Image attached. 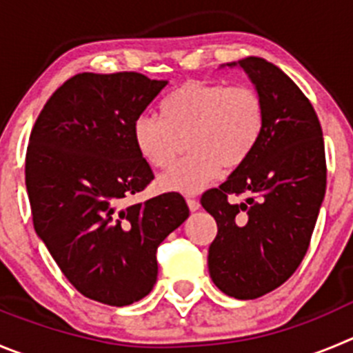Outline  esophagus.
Returning <instances> with one entry per match:
<instances>
[{
    "instance_id": "esophagus-1",
    "label": "esophagus",
    "mask_w": 353,
    "mask_h": 353,
    "mask_svg": "<svg viewBox=\"0 0 353 353\" xmlns=\"http://www.w3.org/2000/svg\"><path fill=\"white\" fill-rule=\"evenodd\" d=\"M186 202H188V207H190V210H192V212H195V210L200 209V202L196 199H188Z\"/></svg>"
}]
</instances>
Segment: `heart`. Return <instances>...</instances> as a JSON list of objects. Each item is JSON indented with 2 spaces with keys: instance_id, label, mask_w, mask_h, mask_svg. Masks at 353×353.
Returning a JSON list of instances; mask_svg holds the SVG:
<instances>
[{
  "instance_id": "heart-1",
  "label": "heart",
  "mask_w": 353,
  "mask_h": 353,
  "mask_svg": "<svg viewBox=\"0 0 353 353\" xmlns=\"http://www.w3.org/2000/svg\"><path fill=\"white\" fill-rule=\"evenodd\" d=\"M160 113L141 114L132 125L137 153L154 169L172 165L183 141L192 153L158 177L163 192L199 193L223 167L243 165L265 130V102L249 85L188 81L163 99Z\"/></svg>"
}]
</instances>
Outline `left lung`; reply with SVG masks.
<instances>
[{
  "label": "left lung",
  "instance_id": "1",
  "mask_svg": "<svg viewBox=\"0 0 353 353\" xmlns=\"http://www.w3.org/2000/svg\"><path fill=\"white\" fill-rule=\"evenodd\" d=\"M239 65L265 102V130L251 158L200 203L217 223L210 279L232 298L254 299L281 288L305 258L327 167L321 121L298 85L261 57ZM242 194V204L231 200Z\"/></svg>",
  "mask_w": 353,
  "mask_h": 353
}]
</instances>
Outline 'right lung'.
<instances>
[{
	"mask_svg": "<svg viewBox=\"0 0 353 353\" xmlns=\"http://www.w3.org/2000/svg\"><path fill=\"white\" fill-rule=\"evenodd\" d=\"M167 81L80 72L52 94L31 130L26 186L32 225L78 292L125 306L157 282V249L190 216L179 193L125 205L154 179L132 125Z\"/></svg>",
	"mask_w": 353,
	"mask_h": 353,
	"instance_id": "add662e5",
	"label": "right lung"
}]
</instances>
